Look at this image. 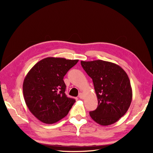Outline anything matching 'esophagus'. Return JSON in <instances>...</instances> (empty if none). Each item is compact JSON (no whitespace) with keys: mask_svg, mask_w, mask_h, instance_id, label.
<instances>
[{"mask_svg":"<svg viewBox=\"0 0 153 153\" xmlns=\"http://www.w3.org/2000/svg\"><path fill=\"white\" fill-rule=\"evenodd\" d=\"M78 98L80 99H83V98H84V95H83L82 93H80L79 95H78Z\"/></svg>","mask_w":153,"mask_h":153,"instance_id":"esophagus-1","label":"esophagus"}]
</instances>
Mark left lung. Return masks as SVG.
I'll use <instances>...</instances> for the list:
<instances>
[{
    "label": "left lung",
    "mask_w": 153,
    "mask_h": 153,
    "mask_svg": "<svg viewBox=\"0 0 153 153\" xmlns=\"http://www.w3.org/2000/svg\"><path fill=\"white\" fill-rule=\"evenodd\" d=\"M81 65L93 82L98 101L91 117L102 126L117 122L126 113L132 100L128 76L117 64L102 60L81 61Z\"/></svg>",
    "instance_id": "obj_1"
}]
</instances>
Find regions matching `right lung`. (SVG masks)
<instances>
[{"mask_svg": "<svg viewBox=\"0 0 153 153\" xmlns=\"http://www.w3.org/2000/svg\"><path fill=\"white\" fill-rule=\"evenodd\" d=\"M78 62L59 57L41 60L27 74L23 93L30 112L40 121L53 124L64 118L75 102L65 94L63 78Z\"/></svg>", "mask_w": 153, "mask_h": 153, "instance_id": "add662e5", "label": "right lung"}]
</instances>
